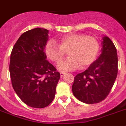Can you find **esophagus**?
I'll list each match as a JSON object with an SVG mask.
<instances>
[{"label":"esophagus","mask_w":126,"mask_h":126,"mask_svg":"<svg viewBox=\"0 0 126 126\" xmlns=\"http://www.w3.org/2000/svg\"><path fill=\"white\" fill-rule=\"evenodd\" d=\"M60 74H61V76H64V75H65V73H64V72H61V73H60Z\"/></svg>","instance_id":"obj_1"}]
</instances>
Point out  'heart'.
Instances as JSON below:
<instances>
[{
    "label": "heart",
    "mask_w": 126,
    "mask_h": 126,
    "mask_svg": "<svg viewBox=\"0 0 126 126\" xmlns=\"http://www.w3.org/2000/svg\"><path fill=\"white\" fill-rule=\"evenodd\" d=\"M59 45L53 41L48 42L45 54L53 62L59 63L68 51V58L57 65L59 70L69 71L79 67L84 69L95 61L99 50V44L92 36L82 34H69L61 38Z\"/></svg>",
    "instance_id": "heart-1"
}]
</instances>
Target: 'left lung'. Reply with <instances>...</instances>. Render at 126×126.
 <instances>
[{
    "label": "left lung",
    "instance_id": "left-lung-1",
    "mask_svg": "<svg viewBox=\"0 0 126 126\" xmlns=\"http://www.w3.org/2000/svg\"><path fill=\"white\" fill-rule=\"evenodd\" d=\"M101 53L84 72L75 76L72 91L79 101L86 104L105 99L114 84L118 72L117 50L111 39L103 35Z\"/></svg>",
    "mask_w": 126,
    "mask_h": 126
}]
</instances>
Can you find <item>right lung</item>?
<instances>
[{
	"instance_id": "obj_1",
	"label": "right lung",
	"mask_w": 126,
	"mask_h": 126,
	"mask_svg": "<svg viewBox=\"0 0 126 126\" xmlns=\"http://www.w3.org/2000/svg\"><path fill=\"white\" fill-rule=\"evenodd\" d=\"M49 31L35 28L24 32L15 43L10 57L13 87L28 106L43 108L52 102L61 75L47 60L45 47Z\"/></svg>"
}]
</instances>
